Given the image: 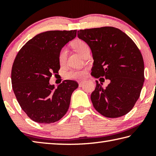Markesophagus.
<instances>
[{
	"mask_svg": "<svg viewBox=\"0 0 156 156\" xmlns=\"http://www.w3.org/2000/svg\"><path fill=\"white\" fill-rule=\"evenodd\" d=\"M85 82V80H79L78 81V84H79V86H81L82 84H83V83H84Z\"/></svg>",
	"mask_w": 156,
	"mask_h": 156,
	"instance_id": "1",
	"label": "esophagus"
}]
</instances>
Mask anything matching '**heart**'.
Masks as SVG:
<instances>
[{
	"instance_id": "heart-1",
	"label": "heart",
	"mask_w": 156,
	"mask_h": 156,
	"mask_svg": "<svg viewBox=\"0 0 156 156\" xmlns=\"http://www.w3.org/2000/svg\"><path fill=\"white\" fill-rule=\"evenodd\" d=\"M72 46L74 49L77 51L79 54L82 56L83 53L86 51L87 49H89L88 44L85 42L81 40H76L73 42ZM67 48H62L59 53L58 55V60L60 64H63L65 62L66 58H67ZM85 74V72L84 71H74L72 70L66 73V77L69 79H76L83 77Z\"/></svg>"
}]
</instances>
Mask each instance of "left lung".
<instances>
[{
    "label": "left lung",
    "instance_id": "8db88e82",
    "mask_svg": "<svg viewBox=\"0 0 156 156\" xmlns=\"http://www.w3.org/2000/svg\"><path fill=\"white\" fill-rule=\"evenodd\" d=\"M78 37L91 49V76L110 80L106 87L96 81L91 95L94 108L107 118L125 115L138 100L144 81V61L138 47L125 33L113 27L81 30Z\"/></svg>",
    "mask_w": 156,
    "mask_h": 156
}]
</instances>
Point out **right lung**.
Listing matches in <instances>:
<instances>
[{
	"label": "right lung",
	"mask_w": 156,
	"mask_h": 156,
	"mask_svg": "<svg viewBox=\"0 0 156 156\" xmlns=\"http://www.w3.org/2000/svg\"><path fill=\"white\" fill-rule=\"evenodd\" d=\"M76 30L48 31L25 44L12 69L13 91L20 107L38 123L56 122L67 113L76 81L66 80L55 88L50 84L53 73L60 69V50L76 36Z\"/></svg>",
	"instance_id": "right-lung-1"
}]
</instances>
